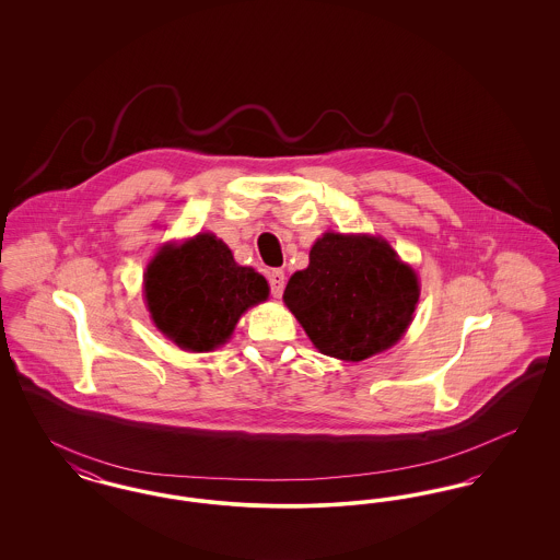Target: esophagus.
Returning a JSON list of instances; mask_svg holds the SVG:
<instances>
[{
	"label": "esophagus",
	"mask_w": 560,
	"mask_h": 560,
	"mask_svg": "<svg viewBox=\"0 0 560 560\" xmlns=\"http://www.w3.org/2000/svg\"><path fill=\"white\" fill-rule=\"evenodd\" d=\"M268 283H270V292L275 298H281V293L285 290V272L283 270H270L268 275Z\"/></svg>",
	"instance_id": "esophagus-1"
}]
</instances>
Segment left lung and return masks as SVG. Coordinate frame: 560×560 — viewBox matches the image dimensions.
<instances>
[{"label":"left lung","mask_w":560,"mask_h":560,"mask_svg":"<svg viewBox=\"0 0 560 560\" xmlns=\"http://www.w3.org/2000/svg\"><path fill=\"white\" fill-rule=\"evenodd\" d=\"M283 302L327 357L363 361L395 347L413 319L420 281L388 241L325 233Z\"/></svg>","instance_id":"1"}]
</instances>
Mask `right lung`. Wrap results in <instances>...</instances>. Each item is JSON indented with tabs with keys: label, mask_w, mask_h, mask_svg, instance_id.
I'll return each mask as SVG.
<instances>
[{
	"label": "right lung",
	"mask_w": 560,
	"mask_h": 560,
	"mask_svg": "<svg viewBox=\"0 0 560 560\" xmlns=\"http://www.w3.org/2000/svg\"><path fill=\"white\" fill-rule=\"evenodd\" d=\"M144 300L165 338L190 352L224 345L241 315L268 298L267 279L240 267L212 233L163 245L144 272Z\"/></svg>",
	"instance_id": "obj_1"
}]
</instances>
